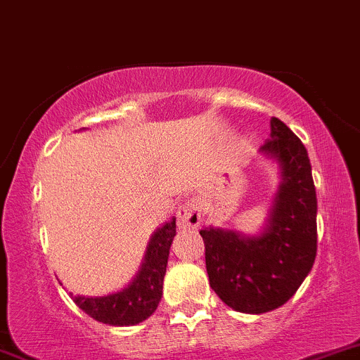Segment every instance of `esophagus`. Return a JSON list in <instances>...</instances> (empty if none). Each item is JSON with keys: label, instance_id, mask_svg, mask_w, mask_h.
Listing matches in <instances>:
<instances>
[{"label": "esophagus", "instance_id": "esophagus-1", "mask_svg": "<svg viewBox=\"0 0 360 360\" xmlns=\"http://www.w3.org/2000/svg\"><path fill=\"white\" fill-rule=\"evenodd\" d=\"M201 223V206L196 200H189L177 210V226L183 230H198Z\"/></svg>", "mask_w": 360, "mask_h": 360}]
</instances>
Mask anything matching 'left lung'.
<instances>
[{"label":"left lung","instance_id":"1","mask_svg":"<svg viewBox=\"0 0 360 360\" xmlns=\"http://www.w3.org/2000/svg\"><path fill=\"white\" fill-rule=\"evenodd\" d=\"M260 152L276 159L281 183L266 226L247 237L223 229L200 230L210 286L240 313L272 311L298 291L316 257V191L301 140L279 118Z\"/></svg>","mask_w":360,"mask_h":360}]
</instances>
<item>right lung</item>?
<instances>
[{
  "instance_id": "right-lung-1",
  "label": "right lung",
  "mask_w": 360,
  "mask_h": 360,
  "mask_svg": "<svg viewBox=\"0 0 360 360\" xmlns=\"http://www.w3.org/2000/svg\"><path fill=\"white\" fill-rule=\"evenodd\" d=\"M176 235V218L157 229L148 242L142 267L122 291L108 296H72L86 315L113 326L137 325L147 320L159 307L166 276L169 249Z\"/></svg>"
}]
</instances>
